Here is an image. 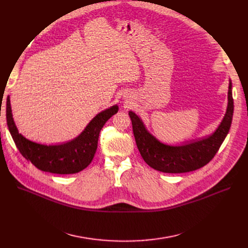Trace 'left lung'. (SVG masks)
Listing matches in <instances>:
<instances>
[{"instance_id": "left-lung-1", "label": "left lung", "mask_w": 248, "mask_h": 248, "mask_svg": "<svg viewBox=\"0 0 248 248\" xmlns=\"http://www.w3.org/2000/svg\"><path fill=\"white\" fill-rule=\"evenodd\" d=\"M232 82L229 79L228 105L220 125L211 135L181 145L164 144L148 132L140 117L132 111L129 116L132 121L133 134L141 156L148 166L167 173H181L201 169L215 156L227 136L233 117Z\"/></svg>"}]
</instances>
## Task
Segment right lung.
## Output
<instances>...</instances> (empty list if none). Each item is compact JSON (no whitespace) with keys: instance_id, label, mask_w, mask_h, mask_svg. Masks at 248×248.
I'll list each match as a JSON object with an SVG mask.
<instances>
[{"instance_id":"add662e5","label":"right lung","mask_w":248,"mask_h":248,"mask_svg":"<svg viewBox=\"0 0 248 248\" xmlns=\"http://www.w3.org/2000/svg\"><path fill=\"white\" fill-rule=\"evenodd\" d=\"M118 110V106L114 105L109 109L100 112L78 137L68 142L55 145L34 142L19 133L12 115L9 96L6 104V117L9 131L23 156L40 170L57 174H70L85 170L92 162L98 147L101 129Z\"/></svg>"}]
</instances>
